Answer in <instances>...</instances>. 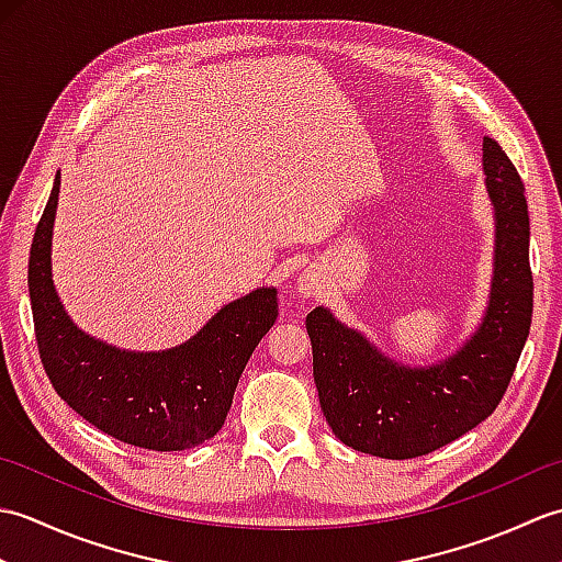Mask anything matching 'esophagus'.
<instances>
[{"label": "esophagus", "instance_id": "obj_1", "mask_svg": "<svg viewBox=\"0 0 562 562\" xmlns=\"http://www.w3.org/2000/svg\"><path fill=\"white\" fill-rule=\"evenodd\" d=\"M321 274L314 272V270H304L300 278H296V292H300V296H304V300H308V296H314L321 292Z\"/></svg>", "mask_w": 562, "mask_h": 562}]
</instances>
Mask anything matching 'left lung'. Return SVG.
<instances>
[{
	"label": "left lung",
	"instance_id": "obj_1",
	"mask_svg": "<svg viewBox=\"0 0 562 562\" xmlns=\"http://www.w3.org/2000/svg\"><path fill=\"white\" fill-rule=\"evenodd\" d=\"M483 171L495 210V268L485 316L463 348L439 364L408 367L330 308L306 316L321 411L342 445L415 459L459 439L503 401L531 328L529 210L515 164L491 137H483Z\"/></svg>",
	"mask_w": 562,
	"mask_h": 562
}]
</instances>
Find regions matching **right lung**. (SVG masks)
I'll return each instance as SVG.
<instances>
[{"label": "right lung", "instance_id": "obj_1", "mask_svg": "<svg viewBox=\"0 0 562 562\" xmlns=\"http://www.w3.org/2000/svg\"><path fill=\"white\" fill-rule=\"evenodd\" d=\"M59 173L29 258V294L41 362L57 396L125 445L181 451L222 429L260 338L278 318V290L222 306L193 338L161 352H127L79 330L55 292L50 246Z\"/></svg>", "mask_w": 562, "mask_h": 562}]
</instances>
